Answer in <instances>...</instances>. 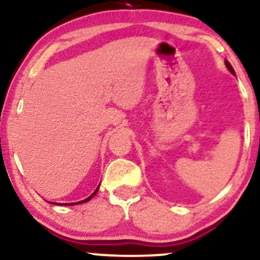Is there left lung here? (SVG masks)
I'll list each match as a JSON object with an SVG mask.
<instances>
[{
    "instance_id": "1",
    "label": "left lung",
    "mask_w": 260,
    "mask_h": 260,
    "mask_svg": "<svg viewBox=\"0 0 260 260\" xmlns=\"http://www.w3.org/2000/svg\"><path fill=\"white\" fill-rule=\"evenodd\" d=\"M225 64H226V67H228V70L230 71V72H231L232 74H234V76H236V73H235L234 68H232V66L230 64V62H229V61H225Z\"/></svg>"
}]
</instances>
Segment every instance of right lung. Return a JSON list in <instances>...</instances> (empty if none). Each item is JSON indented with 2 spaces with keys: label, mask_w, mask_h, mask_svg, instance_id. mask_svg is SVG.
<instances>
[{
  "label": "right lung",
  "mask_w": 260,
  "mask_h": 260,
  "mask_svg": "<svg viewBox=\"0 0 260 260\" xmlns=\"http://www.w3.org/2000/svg\"><path fill=\"white\" fill-rule=\"evenodd\" d=\"M98 190H99V187H98V188H96V189H95V190H94V193H92V194H91L90 197H88V198H86V199H84V201H82V202H78V203H74V204H82V203L89 202V201H90V199L92 198V197H94L95 194H96V193H98ZM52 204H55V203H52ZM74 204H73V203H72V204H67V203H66V204H62V205H74Z\"/></svg>",
  "instance_id": "add662e5"
}]
</instances>
